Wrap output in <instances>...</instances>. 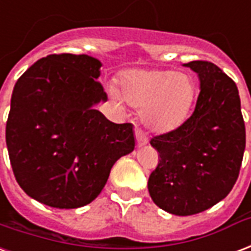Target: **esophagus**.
<instances>
[{
    "label": "esophagus",
    "instance_id": "esophagus-1",
    "mask_svg": "<svg viewBox=\"0 0 251 251\" xmlns=\"http://www.w3.org/2000/svg\"><path fill=\"white\" fill-rule=\"evenodd\" d=\"M135 138H137V144H138V146H144V145L148 144V138L142 134V131L135 130Z\"/></svg>",
    "mask_w": 251,
    "mask_h": 251
}]
</instances>
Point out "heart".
I'll use <instances>...</instances> for the list:
<instances>
[{
    "label": "heart",
    "instance_id": "b5f03b06",
    "mask_svg": "<svg viewBox=\"0 0 251 251\" xmlns=\"http://www.w3.org/2000/svg\"><path fill=\"white\" fill-rule=\"evenodd\" d=\"M111 98L142 107V121L150 130L169 133L182 125L196 98V85L187 74L173 70H127L120 90L111 86Z\"/></svg>",
    "mask_w": 251,
    "mask_h": 251
}]
</instances>
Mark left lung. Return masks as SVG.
<instances>
[{
	"instance_id": "obj_1",
	"label": "left lung",
	"mask_w": 251,
	"mask_h": 251,
	"mask_svg": "<svg viewBox=\"0 0 251 251\" xmlns=\"http://www.w3.org/2000/svg\"><path fill=\"white\" fill-rule=\"evenodd\" d=\"M200 78L194 111L182 125L154 137L158 166L148 189L155 205L174 215H193L222 201L234 186L246 131L238 89L217 65L192 61Z\"/></svg>"
}]
</instances>
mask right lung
Here are the masks:
<instances>
[{
  "mask_svg": "<svg viewBox=\"0 0 251 251\" xmlns=\"http://www.w3.org/2000/svg\"><path fill=\"white\" fill-rule=\"evenodd\" d=\"M101 61L50 54L14 85L6 122L13 173L33 200L57 209L94 201L113 165L134 150L131 124H114L94 106L106 101Z\"/></svg>",
  "mask_w": 251,
  "mask_h": 251,
  "instance_id": "add662e5",
  "label": "right lung"
}]
</instances>
